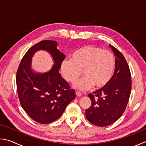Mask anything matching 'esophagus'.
<instances>
[{"mask_svg": "<svg viewBox=\"0 0 146 146\" xmlns=\"http://www.w3.org/2000/svg\"><path fill=\"white\" fill-rule=\"evenodd\" d=\"M75 94H76V96H78V97L82 96V93L80 92H79V91H76Z\"/></svg>", "mask_w": 146, "mask_h": 146, "instance_id": "esophagus-1", "label": "esophagus"}]
</instances>
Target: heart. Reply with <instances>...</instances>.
<instances>
[{
    "mask_svg": "<svg viewBox=\"0 0 146 146\" xmlns=\"http://www.w3.org/2000/svg\"><path fill=\"white\" fill-rule=\"evenodd\" d=\"M116 60L110 51L102 48L87 45L74 51L71 59L61 62V72L68 82H75L82 75L84 76L74 84L80 90L89 89L94 85L103 88L109 84L114 75Z\"/></svg>",
    "mask_w": 146,
    "mask_h": 146,
    "instance_id": "b5f03b06",
    "label": "heart"
}]
</instances>
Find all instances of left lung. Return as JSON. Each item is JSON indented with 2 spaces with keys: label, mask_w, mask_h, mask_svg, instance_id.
Segmentation results:
<instances>
[{
  "label": "left lung",
  "mask_w": 146,
  "mask_h": 146,
  "mask_svg": "<svg viewBox=\"0 0 146 146\" xmlns=\"http://www.w3.org/2000/svg\"><path fill=\"white\" fill-rule=\"evenodd\" d=\"M110 46L116 56L115 73L106 86L88 94L92 104L85 111L88 120L98 127L108 126L120 118L126 109L132 88L126 59L117 48Z\"/></svg>",
  "instance_id": "left-lung-1"
}]
</instances>
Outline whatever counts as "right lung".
Returning <instances> with one entry per match:
<instances>
[{"label":"right lung","instance_id":"add662e5","mask_svg":"<svg viewBox=\"0 0 146 146\" xmlns=\"http://www.w3.org/2000/svg\"><path fill=\"white\" fill-rule=\"evenodd\" d=\"M57 42L42 40L31 47L25 54L16 73V85L22 108L34 121L47 124L58 119L70 102L75 98V90L59 73L66 58L57 48ZM47 51L54 64L47 72L32 70V58L38 50Z\"/></svg>","mask_w":146,"mask_h":146}]
</instances>
